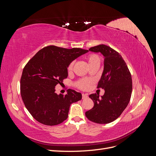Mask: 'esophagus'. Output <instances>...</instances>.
<instances>
[{"mask_svg": "<svg viewBox=\"0 0 156 156\" xmlns=\"http://www.w3.org/2000/svg\"><path fill=\"white\" fill-rule=\"evenodd\" d=\"M88 97V94H82V98L84 99V98H87Z\"/></svg>", "mask_w": 156, "mask_h": 156, "instance_id": "esophagus-1", "label": "esophagus"}]
</instances>
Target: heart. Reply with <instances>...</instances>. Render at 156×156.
Returning <instances> with one entry per match:
<instances>
[{
	"instance_id": "heart-1",
	"label": "heart",
	"mask_w": 156,
	"mask_h": 156,
	"mask_svg": "<svg viewBox=\"0 0 156 156\" xmlns=\"http://www.w3.org/2000/svg\"><path fill=\"white\" fill-rule=\"evenodd\" d=\"M87 60L89 66H90L94 64H100L101 62V59L98 55L95 53H90L87 56ZM73 64L74 62H70L68 67H67V70L68 72L70 73L72 72L73 68ZM93 83V81L90 79H80L78 81L75 82V86L77 87L80 90H87L90 87L92 83Z\"/></svg>"
}]
</instances>
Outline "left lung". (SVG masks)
Listing matches in <instances>:
<instances>
[{
    "label": "left lung",
    "instance_id": "1",
    "mask_svg": "<svg viewBox=\"0 0 156 156\" xmlns=\"http://www.w3.org/2000/svg\"><path fill=\"white\" fill-rule=\"evenodd\" d=\"M90 51L105 56L104 69L97 88L105 89L101 98L98 94L89 96L94 107L85 112L87 119L97 124H108L119 118L128 105L132 92L131 75L122 56L105 45L92 47Z\"/></svg>",
    "mask_w": 156,
    "mask_h": 156
}]
</instances>
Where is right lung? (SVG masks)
Segmentation results:
<instances>
[{
	"mask_svg": "<svg viewBox=\"0 0 156 156\" xmlns=\"http://www.w3.org/2000/svg\"><path fill=\"white\" fill-rule=\"evenodd\" d=\"M88 51L66 49L55 45L40 50L23 68L20 81L23 103L34 119L46 126H56L68 119L69 106L82 95L72 89L58 95L55 87L68 77L67 67Z\"/></svg>",
	"mask_w": 156,
	"mask_h": 156,
	"instance_id": "1",
	"label": "right lung"
}]
</instances>
